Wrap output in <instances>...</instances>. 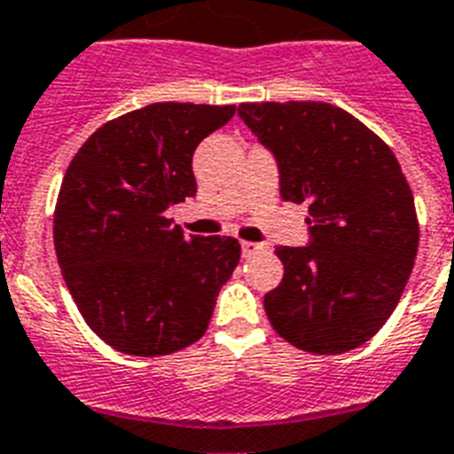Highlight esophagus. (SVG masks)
<instances>
[{"mask_svg": "<svg viewBox=\"0 0 454 454\" xmlns=\"http://www.w3.org/2000/svg\"><path fill=\"white\" fill-rule=\"evenodd\" d=\"M243 257H253V254L262 253V250H267V243H253V241H243L241 243Z\"/></svg>", "mask_w": 454, "mask_h": 454, "instance_id": "1", "label": "esophagus"}]
</instances>
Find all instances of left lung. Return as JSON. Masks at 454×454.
<instances>
[{
	"mask_svg": "<svg viewBox=\"0 0 454 454\" xmlns=\"http://www.w3.org/2000/svg\"><path fill=\"white\" fill-rule=\"evenodd\" d=\"M239 115L276 157L280 197L309 204V246L276 248L286 273L264 294L271 327L306 353L359 348L396 309L420 241L395 153L325 101L241 104Z\"/></svg>",
	"mask_w": 454,
	"mask_h": 454,
	"instance_id": "8db88e82",
	"label": "left lung"
}]
</instances>
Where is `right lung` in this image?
<instances>
[{"label": "right lung", "mask_w": 454, "mask_h": 454, "mask_svg": "<svg viewBox=\"0 0 454 454\" xmlns=\"http://www.w3.org/2000/svg\"><path fill=\"white\" fill-rule=\"evenodd\" d=\"M234 114L151 104L101 125L67 168L52 220L59 269L88 327L120 353H176L211 322L241 246L185 236L167 208L194 197V151Z\"/></svg>", "instance_id": "add662e5"}]
</instances>
